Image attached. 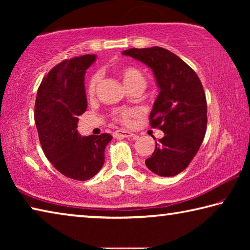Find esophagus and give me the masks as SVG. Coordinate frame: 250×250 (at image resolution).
I'll list each match as a JSON object with an SVG mask.
<instances>
[{
	"instance_id": "obj_1",
	"label": "esophagus",
	"mask_w": 250,
	"mask_h": 250,
	"mask_svg": "<svg viewBox=\"0 0 250 250\" xmlns=\"http://www.w3.org/2000/svg\"><path fill=\"white\" fill-rule=\"evenodd\" d=\"M113 134H115V138H117V139H121V138H133V139H135L138 137L137 134H134L132 132H129V131H125V130H117Z\"/></svg>"
}]
</instances>
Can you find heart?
Instances as JSON below:
<instances>
[{
    "label": "heart",
    "mask_w": 250,
    "mask_h": 250,
    "mask_svg": "<svg viewBox=\"0 0 250 250\" xmlns=\"http://www.w3.org/2000/svg\"><path fill=\"white\" fill-rule=\"evenodd\" d=\"M120 76L122 80H124V83L125 84V87L131 88L133 86H142L145 87L146 84V78L140 70L135 67H124L120 70ZM99 83V74H95L91 76V78L89 79V83H88L87 86V92L89 95H92L96 90L97 84ZM134 115V111L131 109H122L120 111L116 112L113 115V119L118 122H121L124 125H129L131 121V117Z\"/></svg>",
    "instance_id": "b5f03b06"
}]
</instances>
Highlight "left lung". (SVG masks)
<instances>
[{
    "mask_svg": "<svg viewBox=\"0 0 250 250\" xmlns=\"http://www.w3.org/2000/svg\"><path fill=\"white\" fill-rule=\"evenodd\" d=\"M122 54L149 66L160 88L150 125L166 134L155 142L146 166L160 176L177 175L188 167L205 137L207 104L201 80L185 62L166 48H130Z\"/></svg>",
    "mask_w": 250,
    "mask_h": 250,
    "instance_id": "1",
    "label": "left lung"
}]
</instances>
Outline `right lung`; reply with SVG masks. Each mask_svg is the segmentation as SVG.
<instances>
[{"label": "right lung", "instance_id": "1", "mask_svg": "<svg viewBox=\"0 0 250 250\" xmlns=\"http://www.w3.org/2000/svg\"><path fill=\"white\" fill-rule=\"evenodd\" d=\"M95 55L65 59L49 70L37 90L35 124L46 158L69 179L87 181L104 163V149L111 134L80 137L78 117L86 111L84 73Z\"/></svg>", "mask_w": 250, "mask_h": 250}]
</instances>
